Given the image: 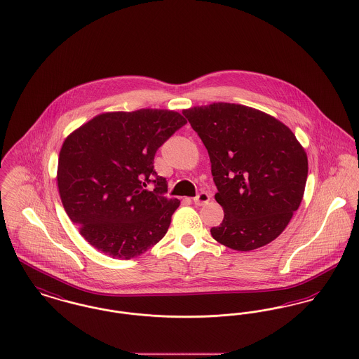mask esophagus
Masks as SVG:
<instances>
[{"label": "esophagus", "instance_id": "esophagus-1", "mask_svg": "<svg viewBox=\"0 0 359 359\" xmlns=\"http://www.w3.org/2000/svg\"><path fill=\"white\" fill-rule=\"evenodd\" d=\"M209 200H210V194L208 193V191H200L194 198H193V203L196 204V205H198V207H203V205H205L209 203Z\"/></svg>", "mask_w": 359, "mask_h": 359}]
</instances>
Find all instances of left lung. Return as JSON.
<instances>
[{"mask_svg":"<svg viewBox=\"0 0 359 359\" xmlns=\"http://www.w3.org/2000/svg\"><path fill=\"white\" fill-rule=\"evenodd\" d=\"M207 147L223 207L215 241L238 251L273 242L302 204L308 158L294 133L270 114L245 105L213 102L185 109Z\"/></svg>","mask_w":359,"mask_h":359,"instance_id":"obj_1","label":"left lung"}]
</instances>
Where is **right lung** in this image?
Returning a JSON list of instances; mask_svg holds the SVG:
<instances>
[{
  "instance_id": "add662e5",
  "label": "right lung",
  "mask_w": 359,
  "mask_h": 359,
  "mask_svg": "<svg viewBox=\"0 0 359 359\" xmlns=\"http://www.w3.org/2000/svg\"><path fill=\"white\" fill-rule=\"evenodd\" d=\"M187 124L163 109L98 114L70 133L59 152L57 189L79 233L116 259H131L168 232L180 200L154 170L158 149ZM154 184V191L144 188Z\"/></svg>"
}]
</instances>
